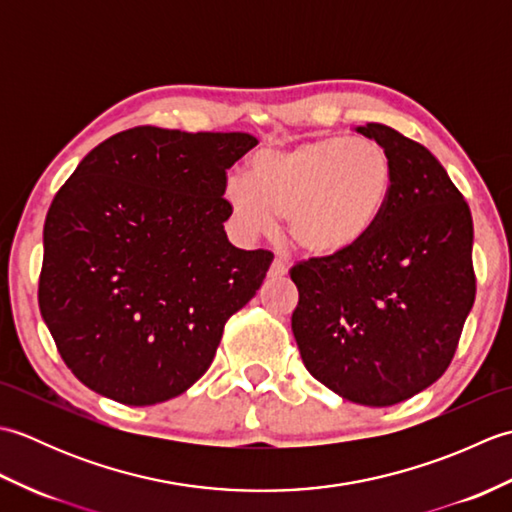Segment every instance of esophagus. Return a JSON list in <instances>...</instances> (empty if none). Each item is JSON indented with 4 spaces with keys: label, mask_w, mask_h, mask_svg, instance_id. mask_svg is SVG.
Listing matches in <instances>:
<instances>
[{
    "label": "esophagus",
    "mask_w": 512,
    "mask_h": 512,
    "mask_svg": "<svg viewBox=\"0 0 512 512\" xmlns=\"http://www.w3.org/2000/svg\"><path fill=\"white\" fill-rule=\"evenodd\" d=\"M288 275V266L281 262V259H275L273 264L268 268V277L270 279H284Z\"/></svg>",
    "instance_id": "1"
}]
</instances>
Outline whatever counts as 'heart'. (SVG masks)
<instances>
[{
	"label": "heart",
	"mask_w": 512,
	"mask_h": 512,
	"mask_svg": "<svg viewBox=\"0 0 512 512\" xmlns=\"http://www.w3.org/2000/svg\"><path fill=\"white\" fill-rule=\"evenodd\" d=\"M394 165L383 145L330 136L250 158L248 178L231 176L224 200L250 237L277 231L286 215L292 246L303 255H350L383 220Z\"/></svg>",
	"instance_id": "obj_1"
}]
</instances>
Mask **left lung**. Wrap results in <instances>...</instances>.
Wrapping results in <instances>:
<instances>
[{
    "label": "left lung",
    "instance_id": "obj_1",
    "mask_svg": "<svg viewBox=\"0 0 512 512\" xmlns=\"http://www.w3.org/2000/svg\"><path fill=\"white\" fill-rule=\"evenodd\" d=\"M394 191L374 233L336 259L290 270L292 334L308 372L334 394L389 407L447 372L475 301L473 220L449 173L416 140L378 123Z\"/></svg>",
    "mask_w": 512,
    "mask_h": 512
}]
</instances>
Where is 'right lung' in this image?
<instances>
[{"instance_id": "add662e5", "label": "right lung", "mask_w": 512, "mask_h": 512, "mask_svg": "<svg viewBox=\"0 0 512 512\" xmlns=\"http://www.w3.org/2000/svg\"><path fill=\"white\" fill-rule=\"evenodd\" d=\"M255 145L239 132L134 127L94 147L54 195L39 310L85 387L147 407L211 367L273 262L224 231L226 169Z\"/></svg>"}]
</instances>
